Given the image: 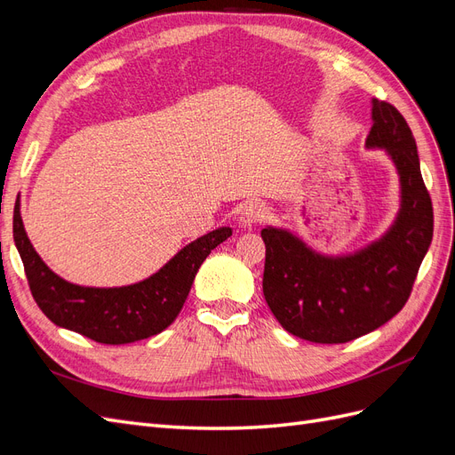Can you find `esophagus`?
<instances>
[{
	"label": "esophagus",
	"mask_w": 455,
	"mask_h": 455,
	"mask_svg": "<svg viewBox=\"0 0 455 455\" xmlns=\"http://www.w3.org/2000/svg\"><path fill=\"white\" fill-rule=\"evenodd\" d=\"M266 216H267L266 204L251 201V203H246V204L243 206V211H241V224H243L244 228H251V226L259 224L261 220H266Z\"/></svg>",
	"instance_id": "esophagus-1"
}]
</instances>
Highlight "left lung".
I'll return each instance as SVG.
<instances>
[{
  "label": "left lung",
  "instance_id": "1",
  "mask_svg": "<svg viewBox=\"0 0 455 455\" xmlns=\"http://www.w3.org/2000/svg\"><path fill=\"white\" fill-rule=\"evenodd\" d=\"M371 104L366 146L389 151L403 184V209L387 235L359 254L324 258L291 233L261 229L267 306L286 332L307 341L346 343L393 319L408 301L433 239V203L414 134L393 104Z\"/></svg>",
  "mask_w": 455,
  "mask_h": 455
}]
</instances>
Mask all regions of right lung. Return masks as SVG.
<instances>
[{"instance_id":"right-lung-1","label":"right lung","mask_w":455,"mask_h":455,"mask_svg":"<svg viewBox=\"0 0 455 455\" xmlns=\"http://www.w3.org/2000/svg\"><path fill=\"white\" fill-rule=\"evenodd\" d=\"M229 235V228L206 233L184 246L167 266L142 283L121 288H89L54 275L26 237L19 204L12 216V237L39 309L54 324L108 346L132 343L163 332L180 313L204 258Z\"/></svg>"}]
</instances>
